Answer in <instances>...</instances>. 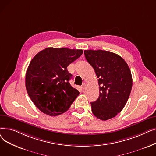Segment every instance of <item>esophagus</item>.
I'll list each match as a JSON object with an SVG mask.
<instances>
[{
  "label": "esophagus",
  "mask_w": 156,
  "mask_h": 156,
  "mask_svg": "<svg viewBox=\"0 0 156 156\" xmlns=\"http://www.w3.org/2000/svg\"><path fill=\"white\" fill-rule=\"evenodd\" d=\"M87 83H83V85H82V88H83V89H85V88H87Z\"/></svg>",
  "instance_id": "34e87169"
}]
</instances>
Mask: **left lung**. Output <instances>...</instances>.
I'll list each match as a JSON object with an SVG mask.
<instances>
[{
  "label": "left lung",
  "mask_w": 156,
  "mask_h": 156,
  "mask_svg": "<svg viewBox=\"0 0 156 156\" xmlns=\"http://www.w3.org/2000/svg\"><path fill=\"white\" fill-rule=\"evenodd\" d=\"M87 62L94 68L99 85V97L91 102L94 116L105 121L124 108L132 88V76L119 55L102 50H85Z\"/></svg>",
  "instance_id": "8db88e82"
}]
</instances>
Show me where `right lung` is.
Instances as JSON below:
<instances>
[{
	"instance_id": "1",
	"label": "right lung",
	"mask_w": 156,
	"mask_h": 156,
	"mask_svg": "<svg viewBox=\"0 0 156 156\" xmlns=\"http://www.w3.org/2000/svg\"><path fill=\"white\" fill-rule=\"evenodd\" d=\"M83 50L48 47L31 61L25 77L26 88L37 108L51 116L67 111L80 92L69 82L68 65L82 55Z\"/></svg>"
}]
</instances>
